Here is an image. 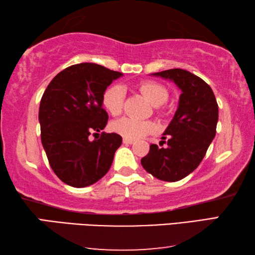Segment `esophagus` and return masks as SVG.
Returning a JSON list of instances; mask_svg holds the SVG:
<instances>
[{"instance_id": "obj_1", "label": "esophagus", "mask_w": 255, "mask_h": 255, "mask_svg": "<svg viewBox=\"0 0 255 255\" xmlns=\"http://www.w3.org/2000/svg\"><path fill=\"white\" fill-rule=\"evenodd\" d=\"M123 141H124V144H126V145H131L133 143L132 139H128V138H124Z\"/></svg>"}]
</instances>
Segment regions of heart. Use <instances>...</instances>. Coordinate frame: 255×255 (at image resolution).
I'll return each instance as SVG.
<instances>
[{
    "label": "heart",
    "mask_w": 255,
    "mask_h": 255,
    "mask_svg": "<svg viewBox=\"0 0 255 255\" xmlns=\"http://www.w3.org/2000/svg\"><path fill=\"white\" fill-rule=\"evenodd\" d=\"M140 91L153 106L158 107L166 102L169 93L163 85L155 82H145L140 85ZM125 88L120 84H114L103 93L102 103L106 110L112 116H118L123 110ZM111 130L128 139H139L155 130V125L148 120H138L124 117L115 120L110 125Z\"/></svg>",
    "instance_id": "heart-1"
}]
</instances>
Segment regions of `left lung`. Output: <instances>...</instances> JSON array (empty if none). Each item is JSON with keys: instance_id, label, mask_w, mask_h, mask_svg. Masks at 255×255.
Here are the masks:
<instances>
[{"instance_id": "obj_1", "label": "left lung", "mask_w": 255, "mask_h": 255, "mask_svg": "<svg viewBox=\"0 0 255 255\" xmlns=\"http://www.w3.org/2000/svg\"><path fill=\"white\" fill-rule=\"evenodd\" d=\"M152 75L172 81L181 94L174 117L163 132L166 147L152 144L140 163L156 179L175 182L195 171L205 157L216 135L218 105L210 86L188 71L173 68Z\"/></svg>"}]
</instances>
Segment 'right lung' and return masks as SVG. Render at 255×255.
Returning <instances> with one entry per match:
<instances>
[{
  "instance_id": "add662e5",
  "label": "right lung",
  "mask_w": 255,
  "mask_h": 255,
  "mask_svg": "<svg viewBox=\"0 0 255 255\" xmlns=\"http://www.w3.org/2000/svg\"><path fill=\"white\" fill-rule=\"evenodd\" d=\"M123 76L94 63L72 65L58 73L47 86L39 107L41 143L55 174L71 187L96 183L109 171L123 143L118 133L101 131L108 122L103 93Z\"/></svg>"
}]
</instances>
